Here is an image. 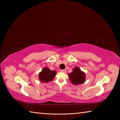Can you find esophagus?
Masks as SVG:
<instances>
[{"label":"esophagus","mask_w":120,"mask_h":120,"mask_svg":"<svg viewBox=\"0 0 120 120\" xmlns=\"http://www.w3.org/2000/svg\"><path fill=\"white\" fill-rule=\"evenodd\" d=\"M60 71H61V72H66V69H61Z\"/></svg>","instance_id":"1"}]
</instances>
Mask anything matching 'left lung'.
I'll list each match as a JSON object with an SVG mask.
<instances>
[{"label":"left lung","instance_id":"obj_1","mask_svg":"<svg viewBox=\"0 0 120 120\" xmlns=\"http://www.w3.org/2000/svg\"><path fill=\"white\" fill-rule=\"evenodd\" d=\"M69 77L71 82L74 85L82 84L85 81V74L77 67L73 69L71 72L69 74Z\"/></svg>","mask_w":120,"mask_h":120}]
</instances>
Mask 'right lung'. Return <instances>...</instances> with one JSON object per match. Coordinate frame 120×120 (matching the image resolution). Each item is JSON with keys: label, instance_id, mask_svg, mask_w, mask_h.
Here are the masks:
<instances>
[{"label": "right lung", "instance_id": "obj_1", "mask_svg": "<svg viewBox=\"0 0 120 120\" xmlns=\"http://www.w3.org/2000/svg\"><path fill=\"white\" fill-rule=\"evenodd\" d=\"M56 71H52L47 67H45L41 72L39 76V79L43 82H48L52 80L56 75Z\"/></svg>", "mask_w": 120, "mask_h": 120}]
</instances>
